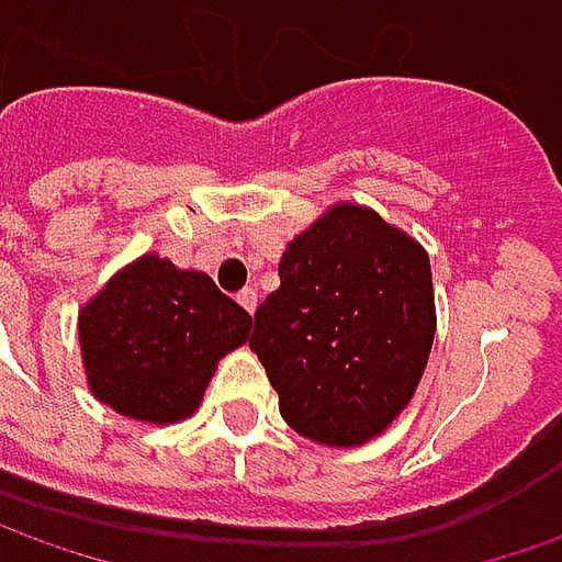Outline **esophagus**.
<instances>
[{
	"instance_id": "obj_1",
	"label": "esophagus",
	"mask_w": 562,
	"mask_h": 562,
	"mask_svg": "<svg viewBox=\"0 0 562 562\" xmlns=\"http://www.w3.org/2000/svg\"><path fill=\"white\" fill-rule=\"evenodd\" d=\"M237 303H240V306H244V310L252 315V313H256V306H259V293H256V291H240V293H237Z\"/></svg>"
}]
</instances>
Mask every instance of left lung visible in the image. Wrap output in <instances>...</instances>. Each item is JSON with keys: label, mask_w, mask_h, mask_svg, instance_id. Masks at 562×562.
Returning a JSON list of instances; mask_svg holds the SVG:
<instances>
[{"label": "left lung", "mask_w": 562, "mask_h": 562, "mask_svg": "<svg viewBox=\"0 0 562 562\" xmlns=\"http://www.w3.org/2000/svg\"><path fill=\"white\" fill-rule=\"evenodd\" d=\"M249 347L296 435L325 447L372 441L409 406L435 340L431 262L375 209L335 203L281 262Z\"/></svg>", "instance_id": "obj_1"}]
</instances>
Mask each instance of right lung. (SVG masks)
<instances>
[{"instance_id": "add662e5", "label": "right lung", "mask_w": 562, "mask_h": 562, "mask_svg": "<svg viewBox=\"0 0 562 562\" xmlns=\"http://www.w3.org/2000/svg\"><path fill=\"white\" fill-rule=\"evenodd\" d=\"M249 325L205 271L143 252L80 306L87 387L127 419L175 425L200 409L218 359L247 344Z\"/></svg>"}]
</instances>
